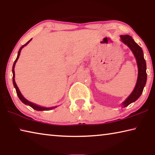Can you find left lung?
I'll return each instance as SVG.
<instances>
[{
	"mask_svg": "<svg viewBox=\"0 0 155 155\" xmlns=\"http://www.w3.org/2000/svg\"><path fill=\"white\" fill-rule=\"evenodd\" d=\"M120 38H121L122 42L129 47V48L132 51L133 53L134 54V56L135 57L136 60H137L138 66L137 81L134 90L122 103V105L124 106V107H126L129 105L130 103L137 101L143 92V87H145L147 80L146 64L143 57L142 49L133 40L132 37L128 35H120Z\"/></svg>",
	"mask_w": 155,
	"mask_h": 155,
	"instance_id": "1",
	"label": "left lung"
}]
</instances>
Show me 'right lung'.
I'll return each instance as SVG.
<instances>
[{"label":"right lung","instance_id":"add662e5","mask_svg":"<svg viewBox=\"0 0 155 155\" xmlns=\"http://www.w3.org/2000/svg\"><path fill=\"white\" fill-rule=\"evenodd\" d=\"M31 40H32V39H31V40H30L29 41H28L25 44V45H23V46H21V47H20V50H19V51H18L17 58H16V59L15 60V61H14V65H13V68H12V72H13V83H14V87L15 88V90H16V93H17V95H18V98H20V101H22L23 103L25 104H27V105L30 106L31 107H32V108H33V109H35V110H37V111H48V110H51V109H52L56 108L57 106H56V107H50V108H46V107H40V106H39V105H37V104H34V103H31V102H29L28 101H27V99L25 98H24V96H23L22 95V94L20 93V90H19V89H18V86H17V85H16V83H15V78H15V71H14V68H15V63L17 62L18 58H19V56H20V54L21 50H22V48H23V47L25 46L26 45H27V44H28V43H29L30 41H31Z\"/></svg>","mask_w":155,"mask_h":155}]
</instances>
